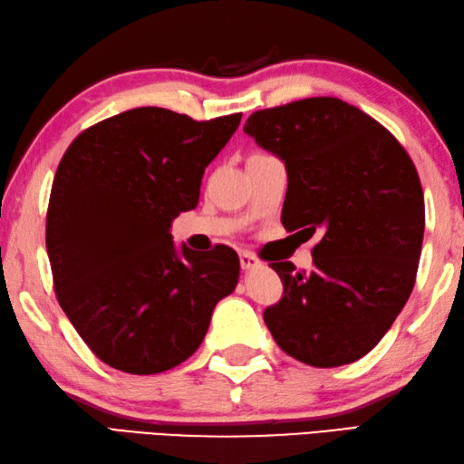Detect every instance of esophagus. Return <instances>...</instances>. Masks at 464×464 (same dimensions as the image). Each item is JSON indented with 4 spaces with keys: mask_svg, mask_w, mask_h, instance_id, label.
Returning <instances> with one entry per match:
<instances>
[{
    "mask_svg": "<svg viewBox=\"0 0 464 464\" xmlns=\"http://www.w3.org/2000/svg\"><path fill=\"white\" fill-rule=\"evenodd\" d=\"M240 266L242 270H250L258 266V258L252 252H240Z\"/></svg>",
    "mask_w": 464,
    "mask_h": 464,
    "instance_id": "esophagus-1",
    "label": "esophagus"
}]
</instances>
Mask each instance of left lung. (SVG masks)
I'll use <instances>...</instances> for the list:
<instances>
[{"label": "left lung", "mask_w": 464, "mask_h": 464, "mask_svg": "<svg viewBox=\"0 0 464 464\" xmlns=\"http://www.w3.org/2000/svg\"><path fill=\"white\" fill-rule=\"evenodd\" d=\"M244 133L285 163V228L321 232L309 273L270 265L285 293L265 311L266 327L314 368L357 362L414 288L424 238L414 163L388 129L334 96L252 112Z\"/></svg>", "instance_id": "1"}]
</instances>
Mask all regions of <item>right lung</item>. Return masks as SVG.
<instances>
[{
    "instance_id": "1",
    "label": "right lung",
    "mask_w": 464,
    "mask_h": 464,
    "mask_svg": "<svg viewBox=\"0 0 464 464\" xmlns=\"http://www.w3.org/2000/svg\"><path fill=\"white\" fill-rule=\"evenodd\" d=\"M240 119L130 109L82 130L60 161L46 218L54 291L111 368L150 375L186 362L238 285L232 248L178 250L169 230L198 206L204 169Z\"/></svg>"
}]
</instances>
